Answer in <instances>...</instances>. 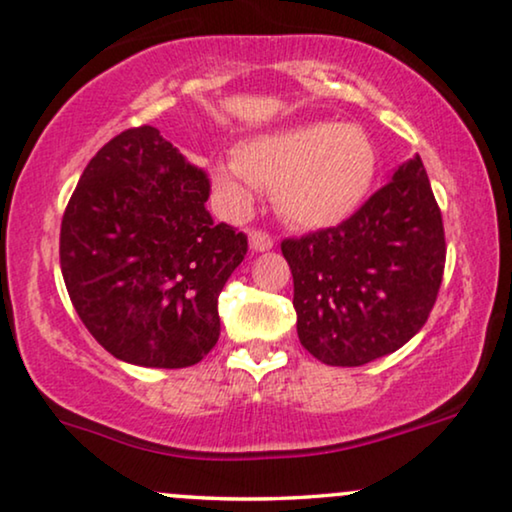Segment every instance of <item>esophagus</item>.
I'll use <instances>...</instances> for the list:
<instances>
[{"label":"esophagus","mask_w":512,"mask_h":512,"mask_svg":"<svg viewBox=\"0 0 512 512\" xmlns=\"http://www.w3.org/2000/svg\"><path fill=\"white\" fill-rule=\"evenodd\" d=\"M249 247L251 251H270L272 249V237L268 232H261V230H249Z\"/></svg>","instance_id":"34e87169"}]
</instances>
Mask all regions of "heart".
Here are the masks:
<instances>
[{"mask_svg": "<svg viewBox=\"0 0 512 512\" xmlns=\"http://www.w3.org/2000/svg\"><path fill=\"white\" fill-rule=\"evenodd\" d=\"M376 148L367 131L345 122H303L251 136L235 159L211 164L216 197L235 214L272 190L282 218L298 228H329L353 216L374 185Z\"/></svg>", "mask_w": 512, "mask_h": 512, "instance_id": "heart-1", "label": "heart"}]
</instances>
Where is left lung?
<instances>
[{
	"mask_svg": "<svg viewBox=\"0 0 512 512\" xmlns=\"http://www.w3.org/2000/svg\"><path fill=\"white\" fill-rule=\"evenodd\" d=\"M296 331L331 367H362L402 348L428 320L444 272V228L414 155L348 221L284 240Z\"/></svg>",
	"mask_w": 512,
	"mask_h": 512,
	"instance_id": "1",
	"label": "left lung"
}]
</instances>
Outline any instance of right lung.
<instances>
[{
  "label": "right lung",
  "instance_id": "right-lung-1",
  "mask_svg": "<svg viewBox=\"0 0 512 512\" xmlns=\"http://www.w3.org/2000/svg\"><path fill=\"white\" fill-rule=\"evenodd\" d=\"M209 178L155 126L105 143L61 225V270L91 336L117 360L192 367L221 334L218 294L247 235L214 223Z\"/></svg>",
  "mask_w": 512,
  "mask_h": 512
}]
</instances>
